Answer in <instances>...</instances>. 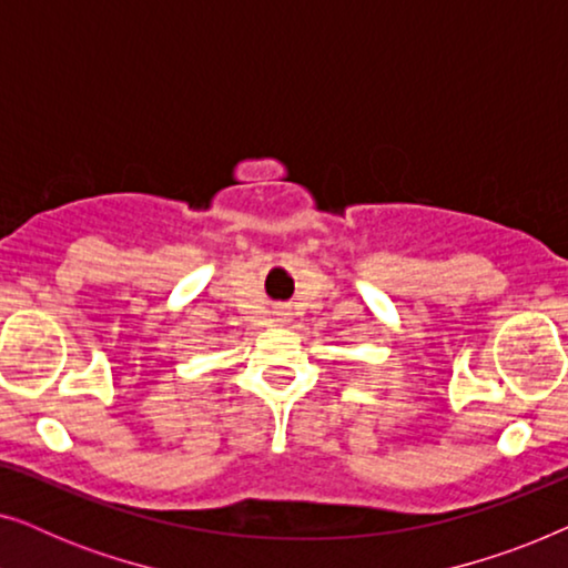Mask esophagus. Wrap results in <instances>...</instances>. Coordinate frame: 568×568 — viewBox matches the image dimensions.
<instances>
[{
    "mask_svg": "<svg viewBox=\"0 0 568 568\" xmlns=\"http://www.w3.org/2000/svg\"><path fill=\"white\" fill-rule=\"evenodd\" d=\"M282 315H284V313H282Z\"/></svg>",
    "mask_w": 568,
    "mask_h": 568,
    "instance_id": "1",
    "label": "esophagus"
}]
</instances>
